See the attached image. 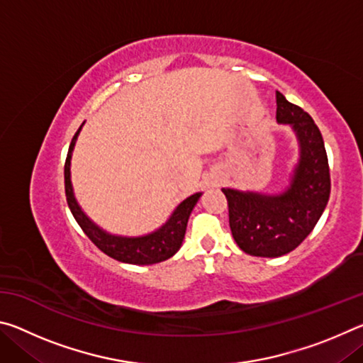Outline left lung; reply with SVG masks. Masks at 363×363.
<instances>
[{"label": "left lung", "mask_w": 363, "mask_h": 363, "mask_svg": "<svg viewBox=\"0 0 363 363\" xmlns=\"http://www.w3.org/2000/svg\"><path fill=\"white\" fill-rule=\"evenodd\" d=\"M277 97V121L290 125L299 143V160L290 186L266 195L223 189L229 205L233 240L251 256L279 257L290 253L314 229L330 199V168L323 138L311 115Z\"/></svg>", "instance_id": "left-lung-1"}]
</instances>
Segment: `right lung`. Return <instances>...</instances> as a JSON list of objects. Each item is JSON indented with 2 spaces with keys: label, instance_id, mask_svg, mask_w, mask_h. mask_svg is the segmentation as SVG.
I'll list each match as a JSON object with an SVG mask.
<instances>
[{
  "label": "right lung",
  "instance_id": "add662e5",
  "mask_svg": "<svg viewBox=\"0 0 363 363\" xmlns=\"http://www.w3.org/2000/svg\"><path fill=\"white\" fill-rule=\"evenodd\" d=\"M83 126V125H82ZM82 126L78 128V131L73 136L69 153H67L65 167H64V179H65V196L67 203H69L70 211L75 218L77 223L82 227L83 232L89 237V240L93 242L97 248L104 251L107 256L113 257V259L120 262L128 264H138V266H149V264L162 262L168 259L173 255L177 253V250L181 248L184 235H186L187 229V220L190 213H192L194 206L200 199V192L190 195L182 203L177 205L176 210L171 214L169 219L164 223L160 229L155 232L147 233L143 237H120L112 235L102 230L99 225H96L79 208L78 201L73 195V187L70 181V160L72 152L75 147L77 138Z\"/></svg>",
  "mask_w": 363,
  "mask_h": 363
}]
</instances>
